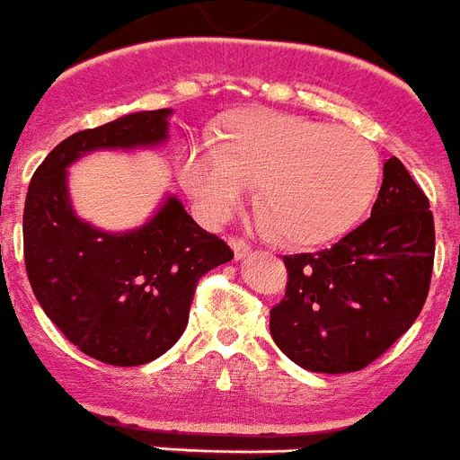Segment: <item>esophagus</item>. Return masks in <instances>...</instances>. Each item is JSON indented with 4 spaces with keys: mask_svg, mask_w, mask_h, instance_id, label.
I'll use <instances>...</instances> for the list:
<instances>
[{
    "mask_svg": "<svg viewBox=\"0 0 460 460\" xmlns=\"http://www.w3.org/2000/svg\"><path fill=\"white\" fill-rule=\"evenodd\" d=\"M227 244L233 246L234 256L237 258H246L251 253V244L249 242H244L242 237H234V234H230V237H227Z\"/></svg>",
    "mask_w": 460,
    "mask_h": 460,
    "instance_id": "obj_1",
    "label": "esophagus"
}]
</instances>
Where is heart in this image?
<instances>
[{"label":"heart","instance_id":"heart-1","mask_svg":"<svg viewBox=\"0 0 460 460\" xmlns=\"http://www.w3.org/2000/svg\"><path fill=\"white\" fill-rule=\"evenodd\" d=\"M179 176L211 221L226 218L256 181L265 226L293 244H323L347 233L370 204L379 155L353 129L256 111L239 116L223 144H188Z\"/></svg>","mask_w":460,"mask_h":460}]
</instances>
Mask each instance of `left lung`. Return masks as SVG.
I'll return each mask as SVG.
<instances>
[{
  "mask_svg": "<svg viewBox=\"0 0 460 460\" xmlns=\"http://www.w3.org/2000/svg\"><path fill=\"white\" fill-rule=\"evenodd\" d=\"M433 261L430 202L405 164L386 160L367 221L331 249L284 256L288 281L270 309L272 340L305 370H363L417 321Z\"/></svg>",
  "mask_w": 460,
  "mask_h": 460,
  "instance_id": "8db88e82",
  "label": "left lung"
}]
</instances>
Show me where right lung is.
<instances>
[{
  "label": "right lung",
  "mask_w": 460,
  "mask_h": 460,
  "mask_svg": "<svg viewBox=\"0 0 460 460\" xmlns=\"http://www.w3.org/2000/svg\"><path fill=\"white\" fill-rule=\"evenodd\" d=\"M170 109L139 111L66 137L34 172L22 214L25 268L39 305L90 358L116 367L163 356L183 335L198 281L233 249L170 198L139 230L109 234L74 214L66 167L97 148L167 139Z\"/></svg>",
  "instance_id": "right-lung-1"
}]
</instances>
